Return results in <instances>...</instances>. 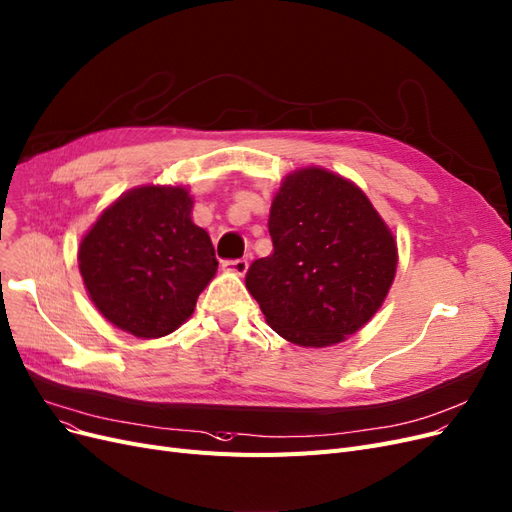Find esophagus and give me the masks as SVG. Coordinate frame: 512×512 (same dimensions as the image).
I'll return each mask as SVG.
<instances>
[{
    "instance_id": "34e87169",
    "label": "esophagus",
    "mask_w": 512,
    "mask_h": 512,
    "mask_svg": "<svg viewBox=\"0 0 512 512\" xmlns=\"http://www.w3.org/2000/svg\"><path fill=\"white\" fill-rule=\"evenodd\" d=\"M222 269L228 271V273H235V275H245V271H248V260H226L222 262Z\"/></svg>"
}]
</instances>
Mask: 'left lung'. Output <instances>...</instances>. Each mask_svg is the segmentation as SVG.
Here are the masks:
<instances>
[{
  "label": "left lung",
  "instance_id": "left-lung-1",
  "mask_svg": "<svg viewBox=\"0 0 512 512\" xmlns=\"http://www.w3.org/2000/svg\"><path fill=\"white\" fill-rule=\"evenodd\" d=\"M269 233L273 252L252 262L245 288L279 337L330 347L373 320L398 245L360 186L317 165L292 171L273 197Z\"/></svg>",
  "mask_w": 512,
  "mask_h": 512
}]
</instances>
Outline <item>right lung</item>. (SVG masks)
I'll list each match as a JSON object with an SVG mask.
<instances>
[{
    "mask_svg": "<svg viewBox=\"0 0 512 512\" xmlns=\"http://www.w3.org/2000/svg\"><path fill=\"white\" fill-rule=\"evenodd\" d=\"M195 199L182 184L135 186L84 233L78 267L88 298L118 330L158 339L178 330L218 271Z\"/></svg>",
    "mask_w": 512,
    "mask_h": 512,
    "instance_id": "right-lung-1",
    "label": "right lung"
}]
</instances>
